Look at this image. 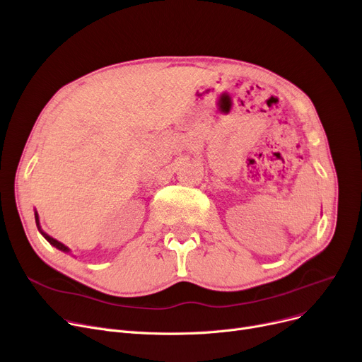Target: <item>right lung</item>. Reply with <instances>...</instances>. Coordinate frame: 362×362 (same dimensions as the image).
Segmentation results:
<instances>
[{"instance_id":"add662e5","label":"right lung","mask_w":362,"mask_h":362,"mask_svg":"<svg viewBox=\"0 0 362 362\" xmlns=\"http://www.w3.org/2000/svg\"><path fill=\"white\" fill-rule=\"evenodd\" d=\"M35 222H37V227H38L40 233L42 234V237L47 240V242H48L51 246H54L56 249H59V250H62V252H64V253H71V249H69L67 246H64L63 243H60L59 240H56V238H53L51 235H48V234L41 228V223H40V215H38L37 209H35Z\"/></svg>"}]
</instances>
